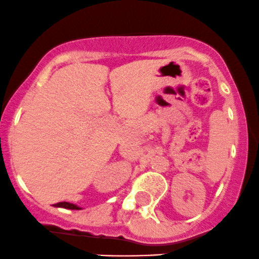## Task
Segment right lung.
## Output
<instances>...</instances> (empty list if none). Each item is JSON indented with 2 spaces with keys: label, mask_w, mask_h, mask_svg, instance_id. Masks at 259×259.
Segmentation results:
<instances>
[{
  "label": "right lung",
  "mask_w": 259,
  "mask_h": 259,
  "mask_svg": "<svg viewBox=\"0 0 259 259\" xmlns=\"http://www.w3.org/2000/svg\"><path fill=\"white\" fill-rule=\"evenodd\" d=\"M55 207H63V208H69V210H81V207L77 206V205L71 204V202H58V204L54 205Z\"/></svg>",
  "instance_id": "obj_1"
}]
</instances>
